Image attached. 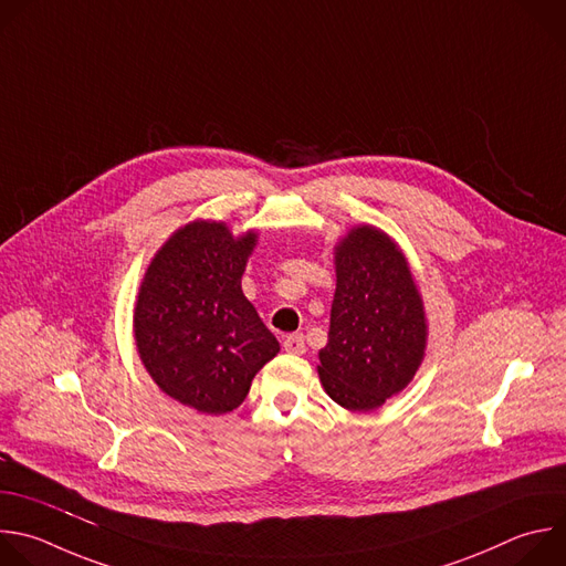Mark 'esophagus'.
<instances>
[{
    "instance_id": "1",
    "label": "esophagus",
    "mask_w": 566,
    "mask_h": 566,
    "mask_svg": "<svg viewBox=\"0 0 566 566\" xmlns=\"http://www.w3.org/2000/svg\"><path fill=\"white\" fill-rule=\"evenodd\" d=\"M283 348H285V353H290V355H303L305 353V342H303V334H287L285 338H283Z\"/></svg>"
}]
</instances>
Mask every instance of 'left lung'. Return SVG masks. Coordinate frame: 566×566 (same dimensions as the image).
<instances>
[{
    "instance_id": "obj_1",
    "label": "left lung",
    "mask_w": 566,
    "mask_h": 566,
    "mask_svg": "<svg viewBox=\"0 0 566 566\" xmlns=\"http://www.w3.org/2000/svg\"><path fill=\"white\" fill-rule=\"evenodd\" d=\"M336 290L318 377L332 401L368 412L401 392L421 366L426 312L399 245L373 224L334 248Z\"/></svg>"
}]
</instances>
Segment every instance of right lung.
Instances as JSON below:
<instances>
[{"label":"right lung","instance_id":"right-lung-1","mask_svg":"<svg viewBox=\"0 0 566 566\" xmlns=\"http://www.w3.org/2000/svg\"><path fill=\"white\" fill-rule=\"evenodd\" d=\"M256 239L216 220L187 222L158 250L138 292L143 366L165 395L205 415L239 408L281 350L241 287Z\"/></svg>","mask_w":566,"mask_h":566}]
</instances>
